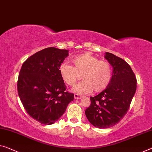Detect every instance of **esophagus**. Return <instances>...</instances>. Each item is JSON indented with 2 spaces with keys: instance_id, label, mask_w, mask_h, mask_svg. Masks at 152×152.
I'll list each match as a JSON object with an SVG mask.
<instances>
[{
  "instance_id": "34e87169",
  "label": "esophagus",
  "mask_w": 152,
  "mask_h": 152,
  "mask_svg": "<svg viewBox=\"0 0 152 152\" xmlns=\"http://www.w3.org/2000/svg\"><path fill=\"white\" fill-rule=\"evenodd\" d=\"M74 98H75V99H81V96L77 94H75Z\"/></svg>"
}]
</instances>
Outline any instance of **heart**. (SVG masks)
<instances>
[{
	"mask_svg": "<svg viewBox=\"0 0 152 152\" xmlns=\"http://www.w3.org/2000/svg\"><path fill=\"white\" fill-rule=\"evenodd\" d=\"M73 66L66 63L60 65L59 71L62 80L70 86H74L81 78L83 81L74 88L78 94H87L103 91L109 86L112 76L111 64L105 60H99L90 52L74 57Z\"/></svg>",
	"mask_w": 152,
	"mask_h": 152,
	"instance_id": "1",
	"label": "heart"
}]
</instances>
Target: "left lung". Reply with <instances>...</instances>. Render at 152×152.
<instances>
[{
    "label": "left lung",
    "mask_w": 152,
    "mask_h": 152,
    "mask_svg": "<svg viewBox=\"0 0 152 152\" xmlns=\"http://www.w3.org/2000/svg\"><path fill=\"white\" fill-rule=\"evenodd\" d=\"M105 59L113 67V74L106 89L94 97L85 113L89 122L99 128L117 124L124 117L137 89V79L131 67L121 58L106 52Z\"/></svg>",
    "instance_id": "obj_1"
}]
</instances>
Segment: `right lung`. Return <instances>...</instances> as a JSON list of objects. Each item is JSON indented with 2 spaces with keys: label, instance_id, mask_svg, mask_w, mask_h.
Instances as JSON below:
<instances>
[{
  "label": "right lung",
  "instance_id": "1",
  "mask_svg": "<svg viewBox=\"0 0 152 152\" xmlns=\"http://www.w3.org/2000/svg\"><path fill=\"white\" fill-rule=\"evenodd\" d=\"M69 50L43 49L23 63L18 80V92L28 115L45 125L52 124L66 111L74 94L66 92L59 69Z\"/></svg>",
  "mask_w": 152,
  "mask_h": 152
}]
</instances>
